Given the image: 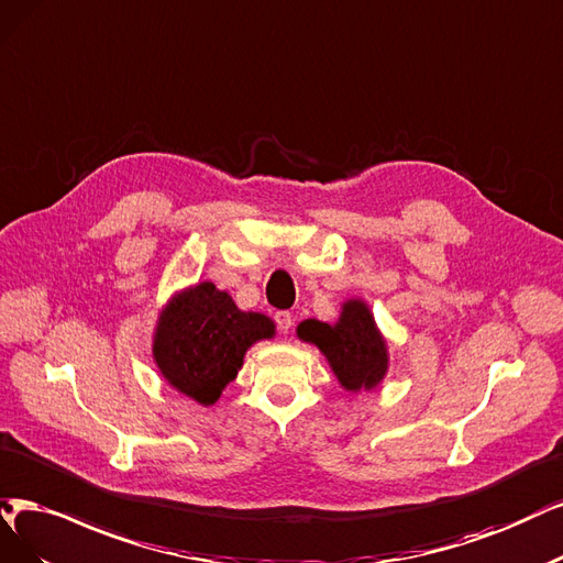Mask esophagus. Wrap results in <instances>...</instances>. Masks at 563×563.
<instances>
[{"label":"esophagus","instance_id":"34e87169","mask_svg":"<svg viewBox=\"0 0 563 563\" xmlns=\"http://www.w3.org/2000/svg\"><path fill=\"white\" fill-rule=\"evenodd\" d=\"M276 324H278L280 334L285 336V334H289V329H292L295 318H292V313H289V310H278V313H276Z\"/></svg>","mask_w":563,"mask_h":563}]
</instances>
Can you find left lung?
<instances>
[{
	"label": "left lung",
	"instance_id": "left-lung-1",
	"mask_svg": "<svg viewBox=\"0 0 563 563\" xmlns=\"http://www.w3.org/2000/svg\"><path fill=\"white\" fill-rule=\"evenodd\" d=\"M297 336L322 352L341 387L347 391H371L387 376V341L373 320L368 303L362 299L343 301L334 324L303 320L297 327Z\"/></svg>",
	"mask_w": 563,
	"mask_h": 563
}]
</instances>
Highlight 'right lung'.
Returning a JSON list of instances; mask_svg holds the SVG:
<instances>
[{"label": "right lung", "instance_id": "right-lung-1", "mask_svg": "<svg viewBox=\"0 0 563 563\" xmlns=\"http://www.w3.org/2000/svg\"><path fill=\"white\" fill-rule=\"evenodd\" d=\"M271 318L241 310L213 283L180 289L162 308L153 334V360L162 378L201 406H213L236 378L245 352L274 339Z\"/></svg>", "mask_w": 563, "mask_h": 563}]
</instances>
